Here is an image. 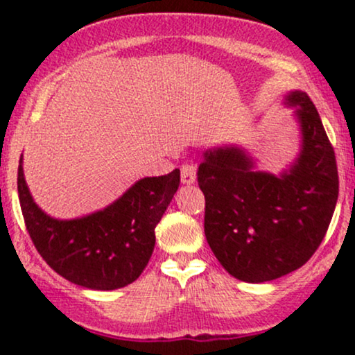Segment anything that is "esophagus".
Instances as JSON below:
<instances>
[{
    "label": "esophagus",
    "instance_id": "34e87169",
    "mask_svg": "<svg viewBox=\"0 0 355 355\" xmlns=\"http://www.w3.org/2000/svg\"><path fill=\"white\" fill-rule=\"evenodd\" d=\"M182 183L185 185H190V183H195L197 180V166L191 164H185L182 165Z\"/></svg>",
    "mask_w": 355,
    "mask_h": 355
}]
</instances>
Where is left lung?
<instances>
[{
    "label": "left lung",
    "instance_id": "left-lung-1",
    "mask_svg": "<svg viewBox=\"0 0 355 355\" xmlns=\"http://www.w3.org/2000/svg\"><path fill=\"white\" fill-rule=\"evenodd\" d=\"M284 105L294 113L300 145L279 175L257 168L239 145L205 150L198 166L207 242L242 282H268L302 267L324 240L339 197L336 155L317 108L299 89Z\"/></svg>",
    "mask_w": 355,
    "mask_h": 355
}]
</instances>
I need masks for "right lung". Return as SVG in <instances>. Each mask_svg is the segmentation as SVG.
Returning <instances> with one entry per match:
<instances>
[{"label": "right lung", "mask_w": 355, "mask_h": 355, "mask_svg": "<svg viewBox=\"0 0 355 355\" xmlns=\"http://www.w3.org/2000/svg\"><path fill=\"white\" fill-rule=\"evenodd\" d=\"M180 185V170L145 177L105 209L76 218H55L40 209L18 166V195L28 234L44 262L70 282L115 291L135 282L155 247V227Z\"/></svg>", "instance_id": "1"}]
</instances>
